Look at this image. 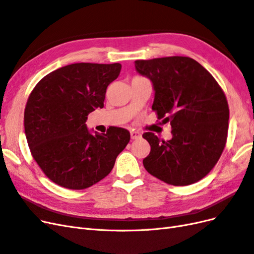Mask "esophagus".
Segmentation results:
<instances>
[{
  "label": "esophagus",
  "mask_w": 254,
  "mask_h": 254,
  "mask_svg": "<svg viewBox=\"0 0 254 254\" xmlns=\"http://www.w3.org/2000/svg\"><path fill=\"white\" fill-rule=\"evenodd\" d=\"M141 135H142V134H141V132H139V131H131V132H130V136H131L132 140L140 139Z\"/></svg>",
  "instance_id": "obj_1"
}]
</instances>
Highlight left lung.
I'll use <instances>...</instances> for the list:
<instances>
[{
  "label": "left lung",
  "instance_id": "obj_1",
  "mask_svg": "<svg viewBox=\"0 0 254 254\" xmlns=\"http://www.w3.org/2000/svg\"><path fill=\"white\" fill-rule=\"evenodd\" d=\"M155 91L152 110L171 123L173 137H143L150 145L145 170L172 186L201 180L217 163L228 134L229 107L217 81L196 60L173 56L134 61Z\"/></svg>",
  "mask_w": 254,
  "mask_h": 254
}]
</instances>
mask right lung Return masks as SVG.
I'll return each instance as SVG.
<instances>
[{"label":"right lung","instance_id":"1","mask_svg":"<svg viewBox=\"0 0 254 254\" xmlns=\"http://www.w3.org/2000/svg\"><path fill=\"white\" fill-rule=\"evenodd\" d=\"M120 64H73L36 84L24 111L26 140L33 158L49 179L83 190L104 179L130 140L124 128L92 133L89 113L103 108L106 90L118 78Z\"/></svg>","mask_w":254,"mask_h":254}]
</instances>
